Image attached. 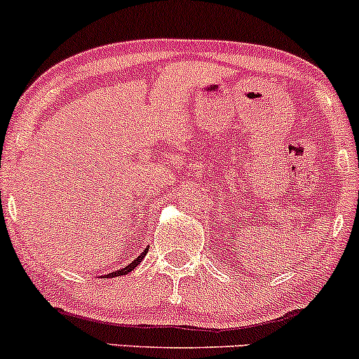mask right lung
Segmentation results:
<instances>
[{
    "mask_svg": "<svg viewBox=\"0 0 359 359\" xmlns=\"http://www.w3.org/2000/svg\"><path fill=\"white\" fill-rule=\"evenodd\" d=\"M147 250H149V245H147V248L144 249V252H142L140 256H138L137 259H133V261L130 262V264H128V266H123L122 269H116V271H114V273H109V274H105V276H103V278H105V279H109V278H116V276H125V274L132 273V271L135 269V267H137L138 264H140V262H142V259L145 257Z\"/></svg>",
    "mask_w": 359,
    "mask_h": 359,
    "instance_id": "add662e5",
    "label": "right lung"
}]
</instances>
